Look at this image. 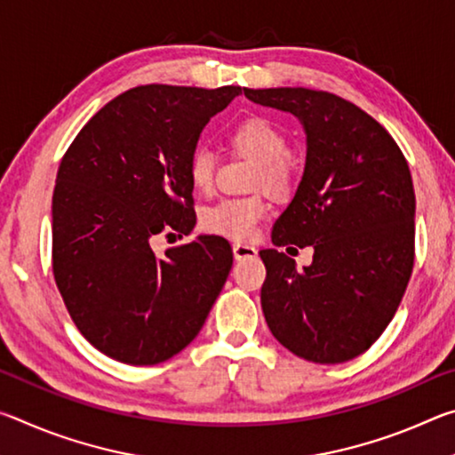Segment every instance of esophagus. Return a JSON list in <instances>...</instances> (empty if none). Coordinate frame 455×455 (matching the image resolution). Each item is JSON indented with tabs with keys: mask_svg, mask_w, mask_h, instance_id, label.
<instances>
[{
	"mask_svg": "<svg viewBox=\"0 0 455 455\" xmlns=\"http://www.w3.org/2000/svg\"><path fill=\"white\" fill-rule=\"evenodd\" d=\"M233 255L236 260H246V259H255L257 257V249L251 244H243L236 243L233 244Z\"/></svg>",
	"mask_w": 455,
	"mask_h": 455,
	"instance_id": "esophagus-1",
	"label": "esophagus"
}]
</instances>
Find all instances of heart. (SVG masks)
Masks as SVG:
<instances>
[{
    "label": "heart",
    "instance_id": "1",
    "mask_svg": "<svg viewBox=\"0 0 455 455\" xmlns=\"http://www.w3.org/2000/svg\"><path fill=\"white\" fill-rule=\"evenodd\" d=\"M230 144L236 150L249 154L260 164L259 187H265L275 195H283L291 187L292 168L289 164L291 146L287 136L271 120L252 116L230 130ZM217 163L206 150L192 152L188 160V180L195 190L209 195L214 187ZM268 204L260 196L227 198L203 212V228L212 235H220L233 241H251L257 235L259 225L267 219Z\"/></svg>",
    "mask_w": 455,
    "mask_h": 455
}]
</instances>
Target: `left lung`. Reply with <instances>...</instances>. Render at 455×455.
Here are the masks:
<instances>
[{
	"instance_id": "8db88e82",
	"label": "left lung",
	"mask_w": 455,
	"mask_h": 455,
	"mask_svg": "<svg viewBox=\"0 0 455 455\" xmlns=\"http://www.w3.org/2000/svg\"><path fill=\"white\" fill-rule=\"evenodd\" d=\"M251 102L291 112L307 134L305 172L273 227V244L313 246L297 268L260 251V305L276 341L313 363L361 355L394 319L415 257V192L407 160L379 122L335 94L243 88Z\"/></svg>"
}]
</instances>
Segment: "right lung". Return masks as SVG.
Segmentation results:
<instances>
[{
    "mask_svg": "<svg viewBox=\"0 0 455 455\" xmlns=\"http://www.w3.org/2000/svg\"><path fill=\"white\" fill-rule=\"evenodd\" d=\"M148 84L110 100L61 158L52 198L53 279L80 333L104 355L156 365L203 329L233 267L220 236L152 251L188 235V160L214 114L241 94Z\"/></svg>",
    "mask_w": 455,
    "mask_h": 455,
    "instance_id": "add662e5",
    "label": "right lung"
}]
</instances>
